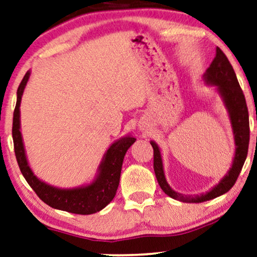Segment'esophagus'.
Returning <instances> with one entry per match:
<instances>
[{
	"label": "esophagus",
	"instance_id": "esophagus-1",
	"mask_svg": "<svg viewBox=\"0 0 257 257\" xmlns=\"http://www.w3.org/2000/svg\"><path fill=\"white\" fill-rule=\"evenodd\" d=\"M141 130H145V129L144 128H141Z\"/></svg>",
	"mask_w": 257,
	"mask_h": 257
}]
</instances>
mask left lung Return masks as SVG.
<instances>
[{
    "label": "left lung",
    "mask_w": 257,
    "mask_h": 257,
    "mask_svg": "<svg viewBox=\"0 0 257 257\" xmlns=\"http://www.w3.org/2000/svg\"><path fill=\"white\" fill-rule=\"evenodd\" d=\"M202 78L205 85L216 89L217 93L223 100L231 122L235 149L231 167L217 185H214L206 193L200 195H183L172 189V187L168 185L164 171L162 150L155 141H150L153 148V168L160 188L170 197L185 203H202L227 193L234 186L239 177L241 168L247 158L248 145H249V116H248L246 99L231 63L219 47L216 48L214 59L203 74Z\"/></svg>",
    "instance_id": "obj_1"
}]
</instances>
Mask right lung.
I'll use <instances>...</instances> for the list:
<instances>
[{
    "instance_id": "1",
    "label": "right lung",
    "mask_w": 257,
    "mask_h": 257,
    "mask_svg": "<svg viewBox=\"0 0 257 257\" xmlns=\"http://www.w3.org/2000/svg\"><path fill=\"white\" fill-rule=\"evenodd\" d=\"M30 76L31 70L26 72L17 90L13 122L15 155L23 177L40 200L52 208L77 214H92L100 211L115 196L125 152L135 143L136 139L127 134L113 142L104 153L94 179L89 183L74 188H61L43 181L34 174L30 166L21 132V101Z\"/></svg>"
}]
</instances>
